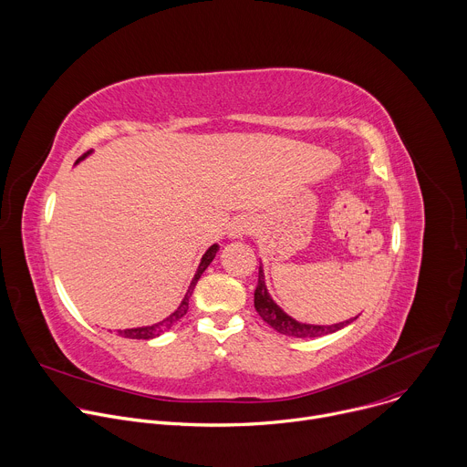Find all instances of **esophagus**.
<instances>
[{
	"mask_svg": "<svg viewBox=\"0 0 467 467\" xmlns=\"http://www.w3.org/2000/svg\"><path fill=\"white\" fill-rule=\"evenodd\" d=\"M247 231H249V223H245V222H236V223L231 225L229 236H231V238H242Z\"/></svg>",
	"mask_w": 467,
	"mask_h": 467,
	"instance_id": "obj_1",
	"label": "esophagus"
}]
</instances>
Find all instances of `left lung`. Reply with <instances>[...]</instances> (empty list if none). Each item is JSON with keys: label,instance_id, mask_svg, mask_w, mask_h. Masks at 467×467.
Segmentation results:
<instances>
[{"label": "left lung", "instance_id": "left-lung-1", "mask_svg": "<svg viewBox=\"0 0 467 467\" xmlns=\"http://www.w3.org/2000/svg\"><path fill=\"white\" fill-rule=\"evenodd\" d=\"M254 310L270 327H274L277 332H281V335H286L292 338H319V337L330 335V332H337V330L348 327L360 316L358 314L351 319H346V321H340L335 325H312V323H301V321L294 319L272 299L268 286H265V281H264L262 262L258 265V285L254 290Z\"/></svg>", "mask_w": 467, "mask_h": 467}]
</instances>
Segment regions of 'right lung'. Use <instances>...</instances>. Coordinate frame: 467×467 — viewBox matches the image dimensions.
Wrapping results in <instances>:
<instances>
[{"instance_id": "1", "label": "right lung", "mask_w": 467, "mask_h": 467, "mask_svg": "<svg viewBox=\"0 0 467 467\" xmlns=\"http://www.w3.org/2000/svg\"><path fill=\"white\" fill-rule=\"evenodd\" d=\"M92 151H87L83 157H79L78 161H76V164H79L81 161H85L88 155H90ZM220 251V245L218 244H213L207 251H205V254L202 256V262H199V265H197V272H195V275H193V279H192V283H190V286H188V290H186V294H184V297H182V301H181V305L177 306V310H173L168 317H164L162 321H159V323H153V325H146V327H132V328H123V330H118V335L119 337H123V338H130V340H151V338H157V337H161L162 332H166V330H170L184 314H186V310H188V299H190V296H192V292H193V288H195V285H197V281H199V277L203 275V272L209 268L211 265V262L214 260V256H216V253Z\"/></svg>"}]
</instances>
